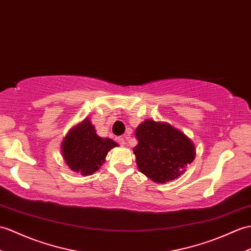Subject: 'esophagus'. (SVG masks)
<instances>
[{
	"label": "esophagus",
	"mask_w": 251,
	"mask_h": 251,
	"mask_svg": "<svg viewBox=\"0 0 251 251\" xmlns=\"http://www.w3.org/2000/svg\"><path fill=\"white\" fill-rule=\"evenodd\" d=\"M116 140H118V142L122 145V147H124V145H125V138L123 136L118 137V138H116Z\"/></svg>",
	"instance_id": "34e87169"
}]
</instances>
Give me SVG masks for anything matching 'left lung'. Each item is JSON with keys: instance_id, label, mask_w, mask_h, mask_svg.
<instances>
[{"instance_id": "left-lung-1", "label": "left lung", "mask_w": 251, "mask_h": 251, "mask_svg": "<svg viewBox=\"0 0 251 251\" xmlns=\"http://www.w3.org/2000/svg\"><path fill=\"white\" fill-rule=\"evenodd\" d=\"M136 137L133 153L139 171L155 183L177 178L195 159L194 142L168 123L144 121L136 129Z\"/></svg>"}]
</instances>
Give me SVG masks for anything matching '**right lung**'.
<instances>
[{"label": "right lung", "mask_w": 251, "mask_h": 251, "mask_svg": "<svg viewBox=\"0 0 251 251\" xmlns=\"http://www.w3.org/2000/svg\"><path fill=\"white\" fill-rule=\"evenodd\" d=\"M118 143L96 133L89 119L73 127L62 142V155L67 166L81 176H91L104 162V158Z\"/></svg>", "instance_id": "add662e5"}]
</instances>
